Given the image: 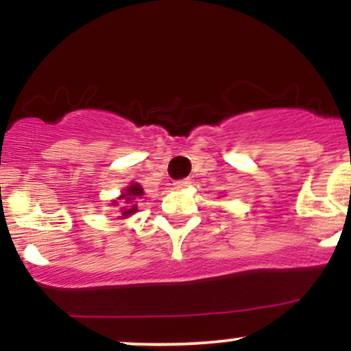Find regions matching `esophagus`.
Segmentation results:
<instances>
[{
	"instance_id": "obj_1",
	"label": "esophagus",
	"mask_w": 351,
	"mask_h": 351,
	"mask_svg": "<svg viewBox=\"0 0 351 351\" xmlns=\"http://www.w3.org/2000/svg\"><path fill=\"white\" fill-rule=\"evenodd\" d=\"M189 184H191V180H189V178L180 180V181H175V183H173V188H175V189H184V188H188Z\"/></svg>"
}]
</instances>
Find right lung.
<instances>
[{"mask_svg": "<svg viewBox=\"0 0 351 351\" xmlns=\"http://www.w3.org/2000/svg\"><path fill=\"white\" fill-rule=\"evenodd\" d=\"M145 191L142 188V184L135 183L132 181L128 186H125V189L120 193L119 198L110 201V206L114 208L117 219L123 221L128 219L130 216H134L136 211H138V201L143 198Z\"/></svg>", "mask_w": 351, "mask_h": 351, "instance_id": "1", "label": "right lung"}]
</instances>
